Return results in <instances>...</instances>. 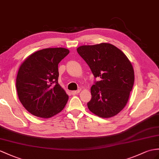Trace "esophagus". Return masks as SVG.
Segmentation results:
<instances>
[{
    "mask_svg": "<svg viewBox=\"0 0 159 159\" xmlns=\"http://www.w3.org/2000/svg\"><path fill=\"white\" fill-rule=\"evenodd\" d=\"M80 92V90L72 91V92H71V94H72V95H75V94H79Z\"/></svg>",
    "mask_w": 159,
    "mask_h": 159,
    "instance_id": "esophagus-1",
    "label": "esophagus"
}]
</instances>
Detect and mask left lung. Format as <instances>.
Here are the masks:
<instances>
[{"label": "left lung", "instance_id": "1", "mask_svg": "<svg viewBox=\"0 0 159 159\" xmlns=\"http://www.w3.org/2000/svg\"><path fill=\"white\" fill-rule=\"evenodd\" d=\"M77 51L90 67L94 79L88 107L102 118L118 114L128 101L134 83L132 65L121 50L109 43L82 46Z\"/></svg>", "mask_w": 159, "mask_h": 159}]
</instances>
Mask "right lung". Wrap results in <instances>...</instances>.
Returning <instances> with one entry per match:
<instances>
[{"label":"right lung","mask_w":159,"mask_h":159,"mask_svg":"<svg viewBox=\"0 0 159 159\" xmlns=\"http://www.w3.org/2000/svg\"><path fill=\"white\" fill-rule=\"evenodd\" d=\"M69 53L64 48L33 53L20 66L16 80L19 99L29 113L50 118L64 109L69 98L58 83V65Z\"/></svg>","instance_id":"1"}]
</instances>
